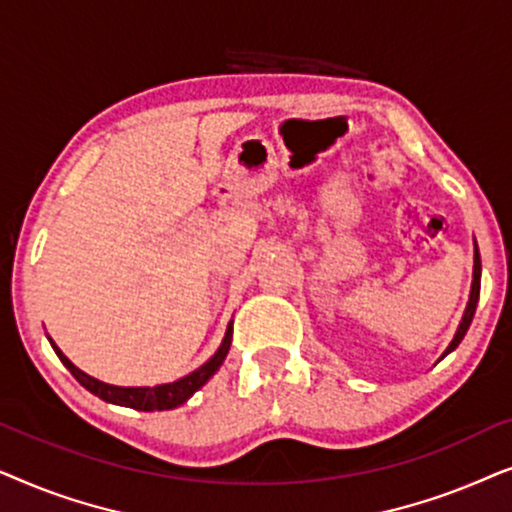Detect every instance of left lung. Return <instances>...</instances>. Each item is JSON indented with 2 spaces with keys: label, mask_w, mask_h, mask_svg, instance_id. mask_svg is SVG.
<instances>
[{
  "label": "left lung",
  "mask_w": 512,
  "mask_h": 512,
  "mask_svg": "<svg viewBox=\"0 0 512 512\" xmlns=\"http://www.w3.org/2000/svg\"><path fill=\"white\" fill-rule=\"evenodd\" d=\"M480 275H482V263H480V251H478V244H475V251H473V284H471V296H468V303H466V310H464V317L459 321V328L457 333H454V338L447 349L443 352L440 359H445L447 354L454 352V349L459 347V342L464 340V335L468 331V326H471L473 321V314H475V307H478V298H480ZM438 359V361H440Z\"/></svg>",
  "instance_id": "8db88e82"
}]
</instances>
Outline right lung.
Returning a JSON list of instances; mask_svg holds the SVG:
<instances>
[{
    "mask_svg": "<svg viewBox=\"0 0 512 512\" xmlns=\"http://www.w3.org/2000/svg\"><path fill=\"white\" fill-rule=\"evenodd\" d=\"M51 347L58 354V359L65 363V368L76 377V382L81 387H86L90 394H95L102 401L114 403V405H123V408H135V410H144V412H153V410H172L184 405L188 398H191L195 391L200 387H205L209 377H212L216 370L221 368V363L226 361L230 342H233V321H230L226 328V335H223L219 349H216L212 359L207 363H202L198 370L188 373L186 377H181L177 382H167V384H156V387H116V384H107L102 380H95L88 373H83L81 368H76L72 361L67 359L65 354L60 352V347L48 338Z\"/></svg>",
    "mask_w": 512,
    "mask_h": 512,
    "instance_id": "add662e5",
    "label": "right lung"
}]
</instances>
